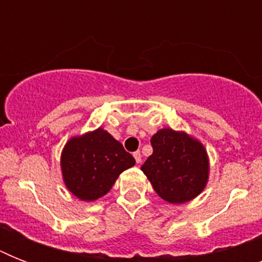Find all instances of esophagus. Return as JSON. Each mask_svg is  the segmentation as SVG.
I'll return each instance as SVG.
<instances>
[{
  "instance_id": "obj_1",
  "label": "esophagus",
  "mask_w": 262,
  "mask_h": 262,
  "mask_svg": "<svg viewBox=\"0 0 262 262\" xmlns=\"http://www.w3.org/2000/svg\"><path fill=\"white\" fill-rule=\"evenodd\" d=\"M133 156H135L136 163H137V164L141 163V152H140V151H136L135 154H133Z\"/></svg>"
}]
</instances>
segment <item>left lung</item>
Wrapping results in <instances>:
<instances>
[{"label": "left lung", "instance_id": "8db88e82", "mask_svg": "<svg viewBox=\"0 0 262 262\" xmlns=\"http://www.w3.org/2000/svg\"><path fill=\"white\" fill-rule=\"evenodd\" d=\"M154 154L141 170L155 191L170 204L190 201L204 190L209 160L199 140L185 132L160 129L151 139Z\"/></svg>", "mask_w": 262, "mask_h": 262}]
</instances>
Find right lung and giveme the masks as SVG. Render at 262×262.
Listing matches in <instances>:
<instances>
[{
    "label": "right lung",
    "instance_id": "obj_1",
    "mask_svg": "<svg viewBox=\"0 0 262 262\" xmlns=\"http://www.w3.org/2000/svg\"><path fill=\"white\" fill-rule=\"evenodd\" d=\"M135 164V158L102 127L72 137L61 155L63 182L83 201L107 194L119 174Z\"/></svg>",
    "mask_w": 262,
    "mask_h": 262
}]
</instances>
